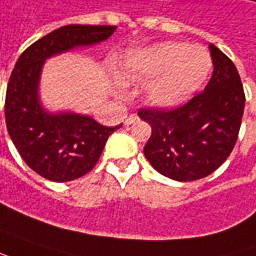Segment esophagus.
<instances>
[{"mask_svg": "<svg viewBox=\"0 0 256 256\" xmlns=\"http://www.w3.org/2000/svg\"><path fill=\"white\" fill-rule=\"evenodd\" d=\"M137 119H138V116H137V114H130V116H128V119H126V122H124V124H132V123H134L136 120H137Z\"/></svg>", "mask_w": 256, "mask_h": 256, "instance_id": "34e87169", "label": "esophagus"}]
</instances>
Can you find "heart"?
Segmentation results:
<instances>
[{
	"instance_id": "1",
	"label": "heart",
	"mask_w": 256,
	"mask_h": 256,
	"mask_svg": "<svg viewBox=\"0 0 256 256\" xmlns=\"http://www.w3.org/2000/svg\"><path fill=\"white\" fill-rule=\"evenodd\" d=\"M212 57L204 48L182 42H166L151 48L128 67V80L156 78L147 90V99L160 108L182 104L206 80Z\"/></svg>"
}]
</instances>
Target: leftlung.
I'll return each instance as SVG.
<instances>
[{
  "label": "left lung",
  "instance_id": "left-lung-1",
  "mask_svg": "<svg viewBox=\"0 0 256 256\" xmlns=\"http://www.w3.org/2000/svg\"><path fill=\"white\" fill-rule=\"evenodd\" d=\"M213 76L202 92L171 109L142 108L151 124L144 156L164 176L189 182L208 176L228 158L237 142L245 94L234 62L210 44Z\"/></svg>",
  "mask_w": 256,
  "mask_h": 256
}]
</instances>
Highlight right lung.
<instances>
[{
  "instance_id": "right-lung-1",
  "label": "right lung",
  "mask_w": 256,
  "mask_h": 256,
  "mask_svg": "<svg viewBox=\"0 0 256 256\" xmlns=\"http://www.w3.org/2000/svg\"><path fill=\"white\" fill-rule=\"evenodd\" d=\"M116 26L67 25L34 42L20 54L5 95L6 128L28 166L53 182H68L91 171L116 128L90 116L50 114L40 108L38 84L50 56L106 40Z\"/></svg>"
}]
</instances>
